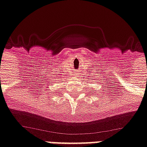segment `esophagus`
Instances as JSON below:
<instances>
[{
	"instance_id": "esophagus-1",
	"label": "esophagus",
	"mask_w": 147,
	"mask_h": 147,
	"mask_svg": "<svg viewBox=\"0 0 147 147\" xmlns=\"http://www.w3.org/2000/svg\"><path fill=\"white\" fill-rule=\"evenodd\" d=\"M74 75H75V76H75V77H77L78 74H74Z\"/></svg>"
}]
</instances>
